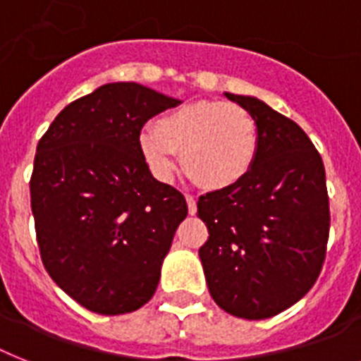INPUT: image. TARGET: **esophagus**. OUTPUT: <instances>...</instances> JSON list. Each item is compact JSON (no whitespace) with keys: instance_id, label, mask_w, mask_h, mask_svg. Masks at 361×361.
<instances>
[{"instance_id":"obj_1","label":"esophagus","mask_w":361,"mask_h":361,"mask_svg":"<svg viewBox=\"0 0 361 361\" xmlns=\"http://www.w3.org/2000/svg\"><path fill=\"white\" fill-rule=\"evenodd\" d=\"M187 207H189V215H196V200L192 195H185Z\"/></svg>"}]
</instances>
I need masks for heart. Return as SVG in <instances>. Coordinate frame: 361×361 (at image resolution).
<instances>
[{
	"label": "heart",
	"mask_w": 361,
	"mask_h": 361,
	"mask_svg": "<svg viewBox=\"0 0 361 361\" xmlns=\"http://www.w3.org/2000/svg\"><path fill=\"white\" fill-rule=\"evenodd\" d=\"M139 146L157 180L171 181L183 154V165L196 181L222 190L239 185L256 165L259 128L239 104L198 99L161 114L155 130L140 133Z\"/></svg>",
	"instance_id": "b5f03b06"
}]
</instances>
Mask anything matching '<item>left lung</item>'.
Returning a JSON list of instances; mask_svg holds the SVG:
<instances>
[{
  "label": "left lung",
  "mask_w": 361,
  "mask_h": 361,
  "mask_svg": "<svg viewBox=\"0 0 361 361\" xmlns=\"http://www.w3.org/2000/svg\"><path fill=\"white\" fill-rule=\"evenodd\" d=\"M256 118L259 154L231 189L198 198L209 237L198 250L213 300L259 321L298 302L326 256L330 207L323 159L302 128L254 96L224 92Z\"/></svg>",
  "instance_id": "left-lung-1"
}]
</instances>
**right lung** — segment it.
I'll list each match as a JSON object with an SVG mask.
<instances>
[{
	"label": "right lung",
	"mask_w": 361,
	"mask_h": 361,
	"mask_svg": "<svg viewBox=\"0 0 361 361\" xmlns=\"http://www.w3.org/2000/svg\"><path fill=\"white\" fill-rule=\"evenodd\" d=\"M181 102L139 83H107L75 99L38 140L29 181L40 257L66 295L99 315L154 297L187 216L180 190L152 176L142 126Z\"/></svg>",
	"instance_id": "right-lung-1"
}]
</instances>
